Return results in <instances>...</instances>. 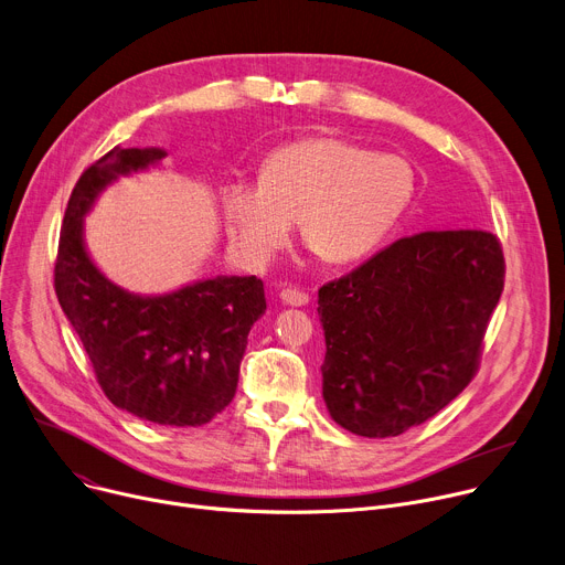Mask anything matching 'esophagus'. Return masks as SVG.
<instances>
[{"label": "esophagus", "instance_id": "34e87169", "mask_svg": "<svg viewBox=\"0 0 565 565\" xmlns=\"http://www.w3.org/2000/svg\"><path fill=\"white\" fill-rule=\"evenodd\" d=\"M279 297H281V302L288 307H307L309 305V292H302L297 288H284L279 292Z\"/></svg>", "mask_w": 565, "mask_h": 565}]
</instances>
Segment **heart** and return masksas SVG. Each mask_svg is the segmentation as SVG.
<instances>
[{
	"mask_svg": "<svg viewBox=\"0 0 565 565\" xmlns=\"http://www.w3.org/2000/svg\"><path fill=\"white\" fill-rule=\"evenodd\" d=\"M413 195L416 172L406 159L341 138H307L270 152L258 183L224 185L220 206L232 247L249 266H266L295 220L322 263L350 266L388 241Z\"/></svg>",
	"mask_w": 565,
	"mask_h": 565,
	"instance_id": "obj_1",
	"label": "heart"
}]
</instances>
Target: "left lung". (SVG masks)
<instances>
[{
  "mask_svg": "<svg viewBox=\"0 0 565 565\" xmlns=\"http://www.w3.org/2000/svg\"><path fill=\"white\" fill-rule=\"evenodd\" d=\"M504 286V258L481 230L399 238L318 290L322 397L343 429L399 436L472 380Z\"/></svg>",
  "mask_w": 565,
  "mask_h": 565,
  "instance_id": "left-lung-1",
  "label": "left lung"
}]
</instances>
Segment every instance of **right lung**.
I'll list each match as a JSON object with an SVG mask.
<instances>
[{
  "label": "right lung",
  "mask_w": 565,
  "mask_h": 565,
  "mask_svg": "<svg viewBox=\"0 0 565 565\" xmlns=\"http://www.w3.org/2000/svg\"><path fill=\"white\" fill-rule=\"evenodd\" d=\"M166 157L163 147H116L82 174L63 217L54 286L113 404L154 425L202 427L236 395L249 329L266 313L260 279L217 275L140 295L110 281L86 245V217L106 188Z\"/></svg>",
  "instance_id": "right-lung-1"
}]
</instances>
